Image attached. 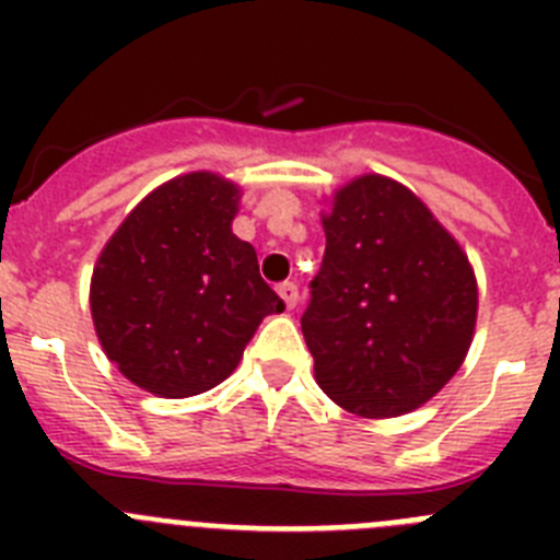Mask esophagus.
I'll return each instance as SVG.
<instances>
[{
    "mask_svg": "<svg viewBox=\"0 0 560 560\" xmlns=\"http://www.w3.org/2000/svg\"><path fill=\"white\" fill-rule=\"evenodd\" d=\"M277 294H280V300H283L285 308H294L296 300H300V291H296L294 283H280L277 285Z\"/></svg>",
    "mask_w": 560,
    "mask_h": 560,
    "instance_id": "esophagus-1",
    "label": "esophagus"
}]
</instances>
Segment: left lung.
Wrapping results in <instances>:
<instances>
[{
    "mask_svg": "<svg viewBox=\"0 0 560 560\" xmlns=\"http://www.w3.org/2000/svg\"><path fill=\"white\" fill-rule=\"evenodd\" d=\"M323 230V269L303 314L316 384L361 418L423 407L474 341L471 260L407 185L381 173L334 190Z\"/></svg>",
    "mask_w": 560,
    "mask_h": 560,
    "instance_id": "1",
    "label": "left lung"
}]
</instances>
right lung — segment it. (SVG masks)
<instances>
[{"label": "right lung", "instance_id": "obj_1", "mask_svg": "<svg viewBox=\"0 0 560 560\" xmlns=\"http://www.w3.org/2000/svg\"><path fill=\"white\" fill-rule=\"evenodd\" d=\"M241 187L212 171L153 187L97 255L89 308L114 368L156 398L230 378L264 316L283 300L252 244L232 232Z\"/></svg>", "mask_w": 560, "mask_h": 560}]
</instances>
